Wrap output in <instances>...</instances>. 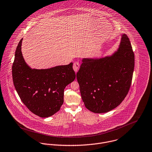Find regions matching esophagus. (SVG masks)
<instances>
[{"label":"esophagus","mask_w":152,"mask_h":152,"mask_svg":"<svg viewBox=\"0 0 152 152\" xmlns=\"http://www.w3.org/2000/svg\"><path fill=\"white\" fill-rule=\"evenodd\" d=\"M73 69H74L75 72H78V70H79V69L80 68V63L79 62L74 63L73 66Z\"/></svg>","instance_id":"esophagus-1"}]
</instances>
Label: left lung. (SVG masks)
I'll list each match as a JSON object with an SVG mask.
<instances>
[{
	"mask_svg": "<svg viewBox=\"0 0 152 152\" xmlns=\"http://www.w3.org/2000/svg\"><path fill=\"white\" fill-rule=\"evenodd\" d=\"M118 48L110 56L83 58L76 77L86 108L105 113L118 107L130 89L134 55L126 34L121 35Z\"/></svg>",
	"mask_w": 152,
	"mask_h": 152,
	"instance_id": "obj_1",
	"label": "left lung"
}]
</instances>
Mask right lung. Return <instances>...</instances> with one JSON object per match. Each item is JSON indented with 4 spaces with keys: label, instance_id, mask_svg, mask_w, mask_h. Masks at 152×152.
Segmentation results:
<instances>
[{
    "label": "right lung",
    "instance_id": "obj_1",
    "mask_svg": "<svg viewBox=\"0 0 152 152\" xmlns=\"http://www.w3.org/2000/svg\"><path fill=\"white\" fill-rule=\"evenodd\" d=\"M22 39L16 47L12 66L14 86L32 113L42 118L52 116L63 104L64 88L76 78L73 63L46 69H32L22 54Z\"/></svg>",
    "mask_w": 152,
    "mask_h": 152
}]
</instances>
